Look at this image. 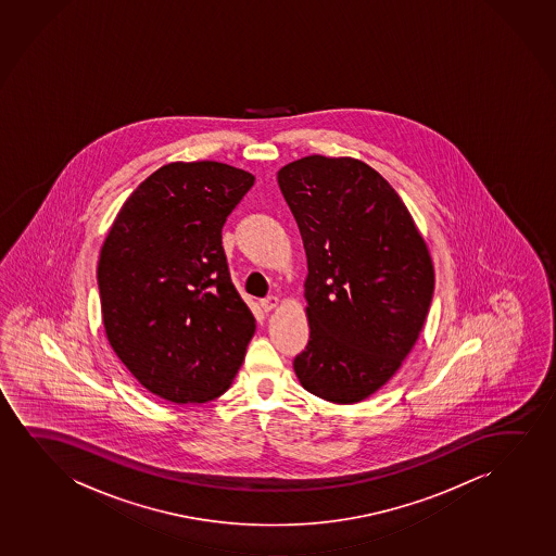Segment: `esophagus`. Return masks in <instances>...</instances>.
Returning <instances> with one entry per match:
<instances>
[{
	"label": "esophagus",
	"instance_id": "obj_1",
	"mask_svg": "<svg viewBox=\"0 0 556 556\" xmlns=\"http://www.w3.org/2000/svg\"><path fill=\"white\" fill-rule=\"evenodd\" d=\"M260 305H262V309L264 312H274L275 307L279 305V298L277 296H267L260 302Z\"/></svg>",
	"mask_w": 556,
	"mask_h": 556
}]
</instances>
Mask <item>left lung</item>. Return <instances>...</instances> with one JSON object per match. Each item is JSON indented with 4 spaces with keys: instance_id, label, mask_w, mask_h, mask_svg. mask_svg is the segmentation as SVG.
<instances>
[{
    "instance_id": "obj_1",
    "label": "left lung",
    "mask_w": 556,
    "mask_h": 556,
    "mask_svg": "<svg viewBox=\"0 0 556 556\" xmlns=\"http://www.w3.org/2000/svg\"><path fill=\"white\" fill-rule=\"evenodd\" d=\"M277 182L307 258L309 342L294 372L328 403H361L418 342L433 260L403 199L363 161L307 155L285 165Z\"/></svg>"
}]
</instances>
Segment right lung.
Here are the masks:
<instances>
[{
  "label": "right lung",
  "instance_id": "obj_1",
  "mask_svg": "<svg viewBox=\"0 0 556 556\" xmlns=\"http://www.w3.org/2000/svg\"><path fill=\"white\" fill-rule=\"evenodd\" d=\"M252 184L218 161L163 165L123 203L100 249L108 342L140 386L170 403L226 393L256 330L222 247Z\"/></svg>",
  "mask_w": 556,
  "mask_h": 556
}]
</instances>
